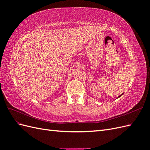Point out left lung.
Returning a JSON list of instances; mask_svg holds the SVG:
<instances>
[{
  "label": "left lung",
  "mask_w": 150,
  "mask_h": 150,
  "mask_svg": "<svg viewBox=\"0 0 150 150\" xmlns=\"http://www.w3.org/2000/svg\"><path fill=\"white\" fill-rule=\"evenodd\" d=\"M121 95H122V94H121ZM121 95H120V96H118V98H120V97H121Z\"/></svg>",
  "instance_id": "left-lung-1"
}]
</instances>
